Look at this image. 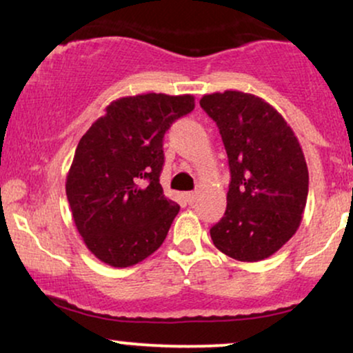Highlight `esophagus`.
<instances>
[{
  "mask_svg": "<svg viewBox=\"0 0 353 353\" xmlns=\"http://www.w3.org/2000/svg\"><path fill=\"white\" fill-rule=\"evenodd\" d=\"M186 201H188V204L191 206V204H194L196 203V199H198V191H190V193H186Z\"/></svg>",
  "mask_w": 353,
  "mask_h": 353,
  "instance_id": "1",
  "label": "esophagus"
}]
</instances>
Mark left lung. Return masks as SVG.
I'll return each mask as SVG.
<instances>
[{"instance_id":"8db88e82","label":"left lung","mask_w":353,"mask_h":353,"mask_svg":"<svg viewBox=\"0 0 353 353\" xmlns=\"http://www.w3.org/2000/svg\"><path fill=\"white\" fill-rule=\"evenodd\" d=\"M230 168L228 208L211 228L216 249L239 262L268 259L296 234L307 199L306 159L272 104L237 90L204 94Z\"/></svg>"}]
</instances>
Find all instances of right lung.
<instances>
[{
	"label": "right lung",
	"mask_w": 353,
	"mask_h": 353,
	"mask_svg": "<svg viewBox=\"0 0 353 353\" xmlns=\"http://www.w3.org/2000/svg\"><path fill=\"white\" fill-rule=\"evenodd\" d=\"M193 108V94L119 98L78 142L65 190L77 230L103 263L132 267L163 243L180 211L159 180L163 136Z\"/></svg>",
	"instance_id": "obj_1"
}]
</instances>
